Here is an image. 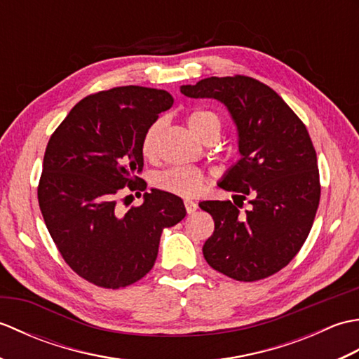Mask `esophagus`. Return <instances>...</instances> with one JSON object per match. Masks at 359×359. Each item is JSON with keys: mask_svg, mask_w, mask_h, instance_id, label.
Masks as SVG:
<instances>
[{"mask_svg": "<svg viewBox=\"0 0 359 359\" xmlns=\"http://www.w3.org/2000/svg\"><path fill=\"white\" fill-rule=\"evenodd\" d=\"M185 208H187L188 215H193V212H196V210L199 208V205H197L194 201L187 199V201H185Z\"/></svg>", "mask_w": 359, "mask_h": 359, "instance_id": "34e87169", "label": "esophagus"}]
</instances>
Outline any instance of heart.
<instances>
[{
	"instance_id": "obj_1",
	"label": "heart",
	"mask_w": 359,
	"mask_h": 359,
	"mask_svg": "<svg viewBox=\"0 0 359 359\" xmlns=\"http://www.w3.org/2000/svg\"><path fill=\"white\" fill-rule=\"evenodd\" d=\"M187 125L189 128V131H191L194 137H197L199 140L210 131L220 134V128H222V125H220V118L215 112L210 111L191 112L187 117ZM160 131H162V121H156V123H152L147 129V133H144L142 140V152L144 157H152L156 154ZM154 182L158 188L165 189V191L180 196H194L202 191L205 184H207V177H205V174L201 170H197V168L175 166L157 174Z\"/></svg>"
}]
</instances>
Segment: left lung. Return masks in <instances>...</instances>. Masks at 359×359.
Wrapping results in <instances>:
<instances>
[{
  "mask_svg": "<svg viewBox=\"0 0 359 359\" xmlns=\"http://www.w3.org/2000/svg\"><path fill=\"white\" fill-rule=\"evenodd\" d=\"M180 93L225 104L241 158L217 185L251 203L245 212L231 201L199 203L215 220L203 256L236 280L269 278L297 255L316 216L321 187L307 128L271 88L243 75L203 79Z\"/></svg>",
  "mask_w": 359,
  "mask_h": 359,
  "instance_id": "left-lung-1",
  "label": "left lung"
}]
</instances>
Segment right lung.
Returning a JSON list of instances; mask_svg holds the SVG:
<instances>
[{
    "instance_id": "obj_1",
    "label": "right lung",
    "mask_w": 359,
    "mask_h": 359,
    "mask_svg": "<svg viewBox=\"0 0 359 359\" xmlns=\"http://www.w3.org/2000/svg\"><path fill=\"white\" fill-rule=\"evenodd\" d=\"M163 89L120 86L83 98L49 139L38 203L71 269L104 288L131 285L157 259L163 228L185 217L184 201L152 188L140 207L117 210L121 188L147 189L142 140L172 106Z\"/></svg>"
}]
</instances>
